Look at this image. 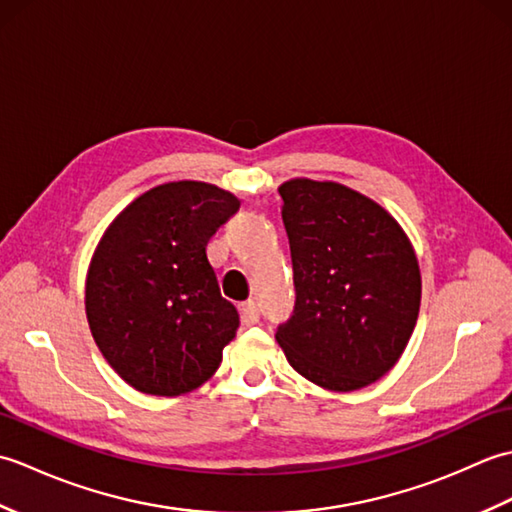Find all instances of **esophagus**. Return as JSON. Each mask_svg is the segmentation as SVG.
<instances>
[{
    "instance_id": "obj_1",
    "label": "esophagus",
    "mask_w": 512,
    "mask_h": 512,
    "mask_svg": "<svg viewBox=\"0 0 512 512\" xmlns=\"http://www.w3.org/2000/svg\"><path fill=\"white\" fill-rule=\"evenodd\" d=\"M239 314H242L244 325H255L259 321V308L253 299H248L239 306Z\"/></svg>"
}]
</instances>
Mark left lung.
I'll use <instances>...</instances> for the list:
<instances>
[{"instance_id": "1", "label": "left lung", "mask_w": 512, "mask_h": 512, "mask_svg": "<svg viewBox=\"0 0 512 512\" xmlns=\"http://www.w3.org/2000/svg\"><path fill=\"white\" fill-rule=\"evenodd\" d=\"M290 242L295 310L275 339L312 383L354 391L405 352L420 310V268L383 206L336 182L279 187Z\"/></svg>"}]
</instances>
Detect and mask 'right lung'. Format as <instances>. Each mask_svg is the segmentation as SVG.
I'll list each match as a JSON object with an SVG mask.
<instances>
[{
    "mask_svg": "<svg viewBox=\"0 0 512 512\" xmlns=\"http://www.w3.org/2000/svg\"><path fill=\"white\" fill-rule=\"evenodd\" d=\"M239 209L206 182H169L140 195L92 257L85 312L105 361L134 389L180 396L209 380L239 328L206 244Z\"/></svg>",
    "mask_w": 512,
    "mask_h": 512,
    "instance_id": "1",
    "label": "right lung"
}]
</instances>
